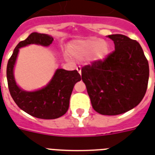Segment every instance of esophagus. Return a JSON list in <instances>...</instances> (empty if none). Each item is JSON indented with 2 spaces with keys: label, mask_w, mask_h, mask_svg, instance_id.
Here are the masks:
<instances>
[{
  "label": "esophagus",
  "mask_w": 155,
  "mask_h": 155,
  "mask_svg": "<svg viewBox=\"0 0 155 155\" xmlns=\"http://www.w3.org/2000/svg\"><path fill=\"white\" fill-rule=\"evenodd\" d=\"M76 70H77V71L79 72V74H81V66H77V67H76Z\"/></svg>",
  "instance_id": "obj_1"
}]
</instances>
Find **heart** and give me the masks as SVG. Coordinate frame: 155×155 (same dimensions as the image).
I'll return each mask as SVG.
<instances>
[{
	"label": "heart",
	"mask_w": 155,
	"mask_h": 155,
	"mask_svg": "<svg viewBox=\"0 0 155 155\" xmlns=\"http://www.w3.org/2000/svg\"><path fill=\"white\" fill-rule=\"evenodd\" d=\"M66 60L81 62L88 59L91 62L104 61L109 55L110 46L99 38L78 39L69 42L66 46Z\"/></svg>",
	"instance_id": "heart-1"
}]
</instances>
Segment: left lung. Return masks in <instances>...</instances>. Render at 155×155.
<instances>
[{
	"label": "left lung",
	"mask_w": 155,
	"mask_h": 155,
	"mask_svg": "<svg viewBox=\"0 0 155 155\" xmlns=\"http://www.w3.org/2000/svg\"><path fill=\"white\" fill-rule=\"evenodd\" d=\"M114 51L104 61L81 69L94 110L104 115L123 114L140 104L146 93L150 69L139 42L120 34L108 35Z\"/></svg>",
	"instance_id": "1"
}]
</instances>
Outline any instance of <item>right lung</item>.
Returning <instances> with one entry per match:
<instances>
[{
    "mask_svg": "<svg viewBox=\"0 0 155 155\" xmlns=\"http://www.w3.org/2000/svg\"><path fill=\"white\" fill-rule=\"evenodd\" d=\"M53 41L54 39L51 35L33 32L15 46L6 68L9 91L15 104L25 113L44 120L57 119L67 112L73 88L81 80V74L77 71L57 69L45 87L35 91H26L16 84L14 67L20 48L32 44L49 46Z\"/></svg>",
    "mask_w": 155,
    "mask_h": 155,
    "instance_id": "add662e5",
    "label": "right lung"
}]
</instances>
